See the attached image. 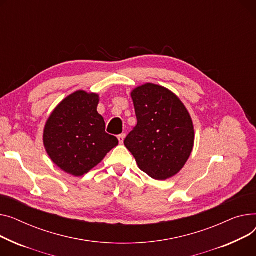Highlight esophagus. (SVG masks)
<instances>
[{"instance_id": "1", "label": "esophagus", "mask_w": 256, "mask_h": 256, "mask_svg": "<svg viewBox=\"0 0 256 256\" xmlns=\"http://www.w3.org/2000/svg\"><path fill=\"white\" fill-rule=\"evenodd\" d=\"M118 142H120V144H123V142H124V140H125V134H124V133H122V134L118 135Z\"/></svg>"}]
</instances>
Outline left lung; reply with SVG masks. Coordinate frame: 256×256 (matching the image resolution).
<instances>
[{"label": "left lung", "mask_w": 256, "mask_h": 256, "mask_svg": "<svg viewBox=\"0 0 256 256\" xmlns=\"http://www.w3.org/2000/svg\"><path fill=\"white\" fill-rule=\"evenodd\" d=\"M138 125L125 146L138 168L152 178L176 176L187 162L194 144V127L182 101L166 88L146 84L131 92Z\"/></svg>", "instance_id": "obj_1"}]
</instances>
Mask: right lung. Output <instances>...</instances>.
<instances>
[{
    "instance_id": "1",
    "label": "right lung",
    "mask_w": 256,
    "mask_h": 256,
    "mask_svg": "<svg viewBox=\"0 0 256 256\" xmlns=\"http://www.w3.org/2000/svg\"><path fill=\"white\" fill-rule=\"evenodd\" d=\"M98 103V94L76 91L58 105L45 124V150L56 166L72 176L88 172L118 144L105 132Z\"/></svg>"
}]
</instances>
